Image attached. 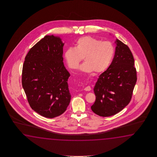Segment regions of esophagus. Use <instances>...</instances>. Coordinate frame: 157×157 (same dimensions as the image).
Here are the masks:
<instances>
[{
	"mask_svg": "<svg viewBox=\"0 0 157 157\" xmlns=\"http://www.w3.org/2000/svg\"><path fill=\"white\" fill-rule=\"evenodd\" d=\"M91 89L90 86H87L86 87H85V89H84V90H85V91H90Z\"/></svg>",
	"mask_w": 157,
	"mask_h": 157,
	"instance_id": "1",
	"label": "esophagus"
}]
</instances>
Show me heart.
<instances>
[{
    "label": "heart",
    "instance_id": "obj_1",
    "mask_svg": "<svg viewBox=\"0 0 157 157\" xmlns=\"http://www.w3.org/2000/svg\"><path fill=\"white\" fill-rule=\"evenodd\" d=\"M114 54V49L109 41H101L93 37H82L77 39L75 47H69L64 53L68 67L77 68L80 62H84L80 71L90 73L94 71L99 74L106 70L110 65Z\"/></svg>",
    "mask_w": 157,
    "mask_h": 157
}]
</instances>
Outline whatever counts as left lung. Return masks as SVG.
Returning a JSON list of instances; mask_svg holds the SVG:
<instances>
[{
    "label": "left lung",
    "mask_w": 157,
    "mask_h": 157,
    "mask_svg": "<svg viewBox=\"0 0 157 157\" xmlns=\"http://www.w3.org/2000/svg\"><path fill=\"white\" fill-rule=\"evenodd\" d=\"M116 43L113 59L99 76L94 88L96 100L91 108L101 117L114 115L127 106L136 82V70L131 51L120 40L117 39Z\"/></svg>",
    "instance_id": "obj_1"
}]
</instances>
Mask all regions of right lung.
I'll return each mask as SVG.
<instances>
[{"label": "right lung", "mask_w": 157, "mask_h": 157, "mask_svg": "<svg viewBox=\"0 0 157 157\" xmlns=\"http://www.w3.org/2000/svg\"><path fill=\"white\" fill-rule=\"evenodd\" d=\"M63 45L59 37L46 35L30 49L22 68V85L30 107L49 118L63 113L70 102Z\"/></svg>", "instance_id": "obj_1"}]
</instances>
